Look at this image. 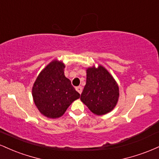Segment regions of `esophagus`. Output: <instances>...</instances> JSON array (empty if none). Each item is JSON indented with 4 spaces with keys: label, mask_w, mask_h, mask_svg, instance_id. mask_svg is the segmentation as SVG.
Returning <instances> with one entry per match:
<instances>
[{
    "label": "esophagus",
    "mask_w": 159,
    "mask_h": 159,
    "mask_svg": "<svg viewBox=\"0 0 159 159\" xmlns=\"http://www.w3.org/2000/svg\"><path fill=\"white\" fill-rule=\"evenodd\" d=\"M75 89H76V90H77L80 94L81 93H82V87H81V86H78V87H76Z\"/></svg>",
    "instance_id": "34e87169"
}]
</instances>
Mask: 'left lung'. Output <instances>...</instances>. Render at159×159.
<instances>
[{"label":"left lung","instance_id":"1","mask_svg":"<svg viewBox=\"0 0 159 159\" xmlns=\"http://www.w3.org/2000/svg\"><path fill=\"white\" fill-rule=\"evenodd\" d=\"M119 87L114 78L102 66L87 69V83L81 100L96 115L110 112L117 103Z\"/></svg>","mask_w":159,"mask_h":159}]
</instances>
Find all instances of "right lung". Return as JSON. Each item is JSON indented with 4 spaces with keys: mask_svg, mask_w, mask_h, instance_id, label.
Returning a JSON list of instances; mask_svg holds the SVG:
<instances>
[{
    "mask_svg": "<svg viewBox=\"0 0 159 159\" xmlns=\"http://www.w3.org/2000/svg\"><path fill=\"white\" fill-rule=\"evenodd\" d=\"M64 67L62 62L52 61L40 72L33 87L36 106L48 118L61 116L72 102L80 97L70 80L65 77Z\"/></svg>",
    "mask_w": 159,
    "mask_h": 159,
    "instance_id": "obj_1",
    "label": "right lung"
}]
</instances>
